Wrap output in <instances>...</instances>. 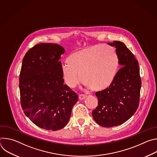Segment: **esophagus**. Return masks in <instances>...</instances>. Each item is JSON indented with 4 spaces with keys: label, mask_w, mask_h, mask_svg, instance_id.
Returning <instances> with one entry per match:
<instances>
[{
    "label": "esophagus",
    "mask_w": 157,
    "mask_h": 157,
    "mask_svg": "<svg viewBox=\"0 0 157 157\" xmlns=\"http://www.w3.org/2000/svg\"><path fill=\"white\" fill-rule=\"evenodd\" d=\"M86 98V96L84 94H79V100H84Z\"/></svg>",
    "instance_id": "esophagus-1"
}]
</instances>
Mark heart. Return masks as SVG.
<instances>
[{"label":"heart","mask_w":157,"mask_h":157,"mask_svg":"<svg viewBox=\"0 0 157 157\" xmlns=\"http://www.w3.org/2000/svg\"><path fill=\"white\" fill-rule=\"evenodd\" d=\"M68 63L62 64L64 82L73 88L81 81L93 91L109 87L114 79L119 66L116 48L102 44H94L71 54Z\"/></svg>","instance_id":"1"}]
</instances>
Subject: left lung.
Here are the masks:
<instances>
[{"label":"left lung","instance_id":"8db88e82","mask_svg":"<svg viewBox=\"0 0 157 157\" xmlns=\"http://www.w3.org/2000/svg\"><path fill=\"white\" fill-rule=\"evenodd\" d=\"M107 44L116 48L122 67L108 87L96 93L98 105L93 111V117L101 126L112 127L122 124L135 114L142 81L138 61L125 44L119 41Z\"/></svg>","mask_w":157,"mask_h":157}]
</instances>
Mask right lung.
<instances>
[{
  "mask_svg": "<svg viewBox=\"0 0 157 157\" xmlns=\"http://www.w3.org/2000/svg\"><path fill=\"white\" fill-rule=\"evenodd\" d=\"M59 44L40 43L22 61L19 76L20 102L25 114L38 127L51 130L68 124L78 95L66 84L61 73Z\"/></svg>",
  "mask_w": 157,
  "mask_h": 157,
  "instance_id": "1",
  "label": "right lung"
}]
</instances>
